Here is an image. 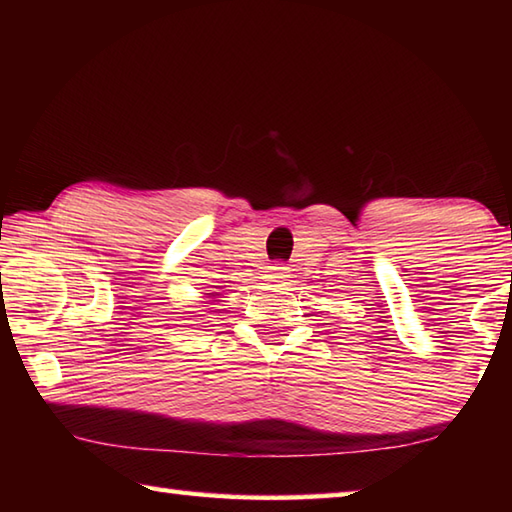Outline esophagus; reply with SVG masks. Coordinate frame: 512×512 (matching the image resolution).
<instances>
[{
  "instance_id": "34e87169",
  "label": "esophagus",
  "mask_w": 512,
  "mask_h": 512,
  "mask_svg": "<svg viewBox=\"0 0 512 512\" xmlns=\"http://www.w3.org/2000/svg\"><path fill=\"white\" fill-rule=\"evenodd\" d=\"M268 273H270L268 281H273V284H284L288 277V268L284 264H275V266H270Z\"/></svg>"
}]
</instances>
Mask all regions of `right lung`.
<instances>
[{"instance_id": "add662e5", "label": "right lung", "mask_w": 512, "mask_h": 512, "mask_svg": "<svg viewBox=\"0 0 512 512\" xmlns=\"http://www.w3.org/2000/svg\"><path fill=\"white\" fill-rule=\"evenodd\" d=\"M209 295H211V297H217V295H220V292H209Z\"/></svg>"}]
</instances>
